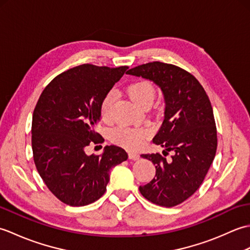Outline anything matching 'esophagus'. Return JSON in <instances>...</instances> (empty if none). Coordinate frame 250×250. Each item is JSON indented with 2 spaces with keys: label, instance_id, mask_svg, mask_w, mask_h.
Returning <instances> with one entry per match:
<instances>
[{
  "label": "esophagus",
  "instance_id": "esophagus-1",
  "mask_svg": "<svg viewBox=\"0 0 250 250\" xmlns=\"http://www.w3.org/2000/svg\"><path fill=\"white\" fill-rule=\"evenodd\" d=\"M129 159H131V160H137V159H140V155L135 151H129Z\"/></svg>",
  "mask_w": 250,
  "mask_h": 250
}]
</instances>
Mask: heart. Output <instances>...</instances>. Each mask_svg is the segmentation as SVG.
Returning <instances> with one entry per match:
<instances>
[{"instance_id": "heart-1", "label": "heart", "mask_w": 250, "mask_h": 250, "mask_svg": "<svg viewBox=\"0 0 250 250\" xmlns=\"http://www.w3.org/2000/svg\"><path fill=\"white\" fill-rule=\"evenodd\" d=\"M126 92L142 107L150 106L157 94L156 87L148 81H137L130 83L126 87ZM114 102L115 94L113 92L106 93L101 101L100 115L103 121L109 122L113 119ZM148 135H149V129L146 126L120 125L111 132V140L129 149H135L143 144Z\"/></svg>"}]
</instances>
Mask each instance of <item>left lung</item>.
<instances>
[{
	"label": "left lung",
	"instance_id": "obj_1",
	"mask_svg": "<svg viewBox=\"0 0 250 250\" xmlns=\"http://www.w3.org/2000/svg\"><path fill=\"white\" fill-rule=\"evenodd\" d=\"M126 74L149 79L161 88L167 106L152 142L166 147L164 156L173 151L168 162L159 152L142 155L155 164L156 176L140 186V192L153 204L176 206L200 188L216 155L217 129L208 95L192 74L168 63L149 62Z\"/></svg>",
	"mask_w": 250,
	"mask_h": 250
}]
</instances>
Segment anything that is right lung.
<instances>
[{"label":"right lung","mask_w":250,"mask_h":250,"mask_svg":"<svg viewBox=\"0 0 250 250\" xmlns=\"http://www.w3.org/2000/svg\"><path fill=\"white\" fill-rule=\"evenodd\" d=\"M128 66L83 64L56 76L37 101L32 117V150L37 172L52 194L71 206L99 200L109 169L125 161L124 148L106 146L102 156L86 155L90 144L103 143L95 126L100 104Z\"/></svg>","instance_id":"right-lung-1"}]
</instances>
